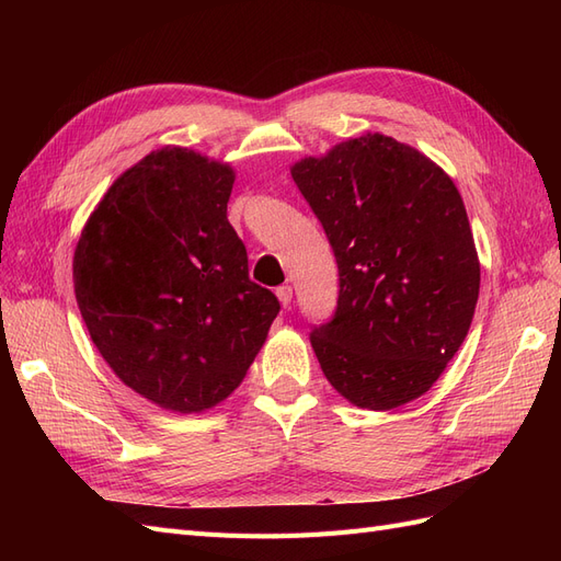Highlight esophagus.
<instances>
[{
    "instance_id": "1",
    "label": "esophagus",
    "mask_w": 561,
    "mask_h": 561,
    "mask_svg": "<svg viewBox=\"0 0 561 561\" xmlns=\"http://www.w3.org/2000/svg\"><path fill=\"white\" fill-rule=\"evenodd\" d=\"M276 297L280 299V304L283 307L287 309L293 304V287L290 285H280V287H276Z\"/></svg>"
}]
</instances>
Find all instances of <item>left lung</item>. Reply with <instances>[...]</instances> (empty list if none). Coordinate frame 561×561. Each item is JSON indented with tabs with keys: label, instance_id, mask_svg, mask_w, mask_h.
Masks as SVG:
<instances>
[{
	"label": "left lung",
	"instance_id": "left-lung-1",
	"mask_svg": "<svg viewBox=\"0 0 561 561\" xmlns=\"http://www.w3.org/2000/svg\"><path fill=\"white\" fill-rule=\"evenodd\" d=\"M339 268L334 316L311 346L328 381L363 410H393L443 375L480 295L463 198L410 145L367 133L293 165Z\"/></svg>",
	"mask_w": 561,
	"mask_h": 561
}]
</instances>
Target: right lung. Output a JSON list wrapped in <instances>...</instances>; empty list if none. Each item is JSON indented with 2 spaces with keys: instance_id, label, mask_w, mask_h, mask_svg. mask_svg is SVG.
<instances>
[{
  "instance_id": "right-lung-1",
  "label": "right lung",
  "mask_w": 561,
  "mask_h": 561,
  "mask_svg": "<svg viewBox=\"0 0 561 561\" xmlns=\"http://www.w3.org/2000/svg\"><path fill=\"white\" fill-rule=\"evenodd\" d=\"M233 171L163 147L118 178L75 250V295L114 375L163 410L239 388L280 304L227 219Z\"/></svg>"
}]
</instances>
